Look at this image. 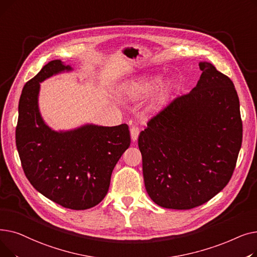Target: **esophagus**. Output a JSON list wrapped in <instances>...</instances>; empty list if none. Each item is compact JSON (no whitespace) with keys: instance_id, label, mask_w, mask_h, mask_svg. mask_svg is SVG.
I'll list each match as a JSON object with an SVG mask.
<instances>
[{"instance_id":"1","label":"esophagus","mask_w":257,"mask_h":257,"mask_svg":"<svg viewBox=\"0 0 257 257\" xmlns=\"http://www.w3.org/2000/svg\"><path fill=\"white\" fill-rule=\"evenodd\" d=\"M130 134H131L132 142H137L140 136V128L138 126H132L130 128Z\"/></svg>"}]
</instances>
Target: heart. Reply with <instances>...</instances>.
Listing matches in <instances>:
<instances>
[{
    "label": "heart",
    "mask_w": 257,
    "mask_h": 257,
    "mask_svg": "<svg viewBox=\"0 0 257 257\" xmlns=\"http://www.w3.org/2000/svg\"><path fill=\"white\" fill-rule=\"evenodd\" d=\"M153 83H154L153 80H140V81H136V82H131L121 87L120 94L121 96L129 97V98L140 97L149 90ZM170 94H171V84L170 82H168L165 85L161 86V88L156 93V96L154 97L152 103L149 106L150 110L152 111L160 110L161 108L167 104L170 98Z\"/></svg>",
    "instance_id": "b5f03b06"
}]
</instances>
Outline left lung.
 <instances>
[{
  "instance_id": "1",
  "label": "left lung",
  "mask_w": 257,
  "mask_h": 257,
  "mask_svg": "<svg viewBox=\"0 0 257 257\" xmlns=\"http://www.w3.org/2000/svg\"><path fill=\"white\" fill-rule=\"evenodd\" d=\"M197 85L152 117L139 137L148 195L161 207L191 209L227 185L242 139L230 78L206 61Z\"/></svg>"
}]
</instances>
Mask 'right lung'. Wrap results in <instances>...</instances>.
Here are the masks:
<instances>
[{"label":"right lung","mask_w":257,"mask_h":257,"mask_svg":"<svg viewBox=\"0 0 257 257\" xmlns=\"http://www.w3.org/2000/svg\"><path fill=\"white\" fill-rule=\"evenodd\" d=\"M72 70L59 59L52 60L25 84L16 143L24 173L35 190L65 208L83 210L104 199L112 171L131 141L127 124L55 131L45 123L38 108L39 83Z\"/></svg>","instance_id":"right-lung-1"}]
</instances>
